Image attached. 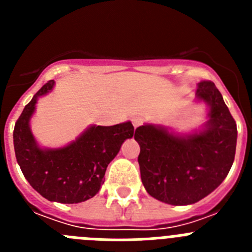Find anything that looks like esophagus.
<instances>
[{"mask_svg": "<svg viewBox=\"0 0 252 252\" xmlns=\"http://www.w3.org/2000/svg\"><path fill=\"white\" fill-rule=\"evenodd\" d=\"M142 121H144V120H142V117H140V116H135V117H132V125H133V127H135V128L139 127L140 125L142 124Z\"/></svg>", "mask_w": 252, "mask_h": 252, "instance_id": "34e87169", "label": "esophagus"}]
</instances>
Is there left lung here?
<instances>
[{
    "instance_id": "left-lung-1",
    "label": "left lung",
    "mask_w": 252,
    "mask_h": 252,
    "mask_svg": "<svg viewBox=\"0 0 252 252\" xmlns=\"http://www.w3.org/2000/svg\"><path fill=\"white\" fill-rule=\"evenodd\" d=\"M195 99L208 107L206 124L189 133L161 125L136 128L142 184L155 199L188 206L212 193L224 180L235 160L237 127L215 83H198Z\"/></svg>"
}]
</instances>
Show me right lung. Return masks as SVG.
I'll return each mask as SVG.
<instances>
[{
	"label": "right lung",
	"mask_w": 252,
	"mask_h": 252,
	"mask_svg": "<svg viewBox=\"0 0 252 252\" xmlns=\"http://www.w3.org/2000/svg\"><path fill=\"white\" fill-rule=\"evenodd\" d=\"M54 84H44L15 124V154L22 174L39 194L50 202L81 203L99 192L107 166L125 140L133 136V126L130 121L115 126L92 125L68 145L41 148L31 132L30 120L39 97L48 94Z\"/></svg>",
	"instance_id": "obj_1"
}]
</instances>
